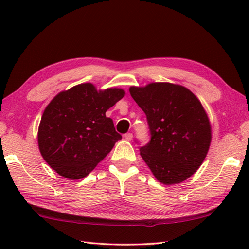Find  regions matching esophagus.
<instances>
[{
    "mask_svg": "<svg viewBox=\"0 0 249 249\" xmlns=\"http://www.w3.org/2000/svg\"><path fill=\"white\" fill-rule=\"evenodd\" d=\"M124 137H125V139H126V140L130 141L131 139H133V134H131V133H127V134H125V135H124Z\"/></svg>",
    "mask_w": 249,
    "mask_h": 249,
    "instance_id": "obj_1",
    "label": "esophagus"
}]
</instances>
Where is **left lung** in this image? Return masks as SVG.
<instances>
[{"instance_id":"8db88e82","label":"left lung","mask_w":249,"mask_h":249,"mask_svg":"<svg viewBox=\"0 0 249 249\" xmlns=\"http://www.w3.org/2000/svg\"><path fill=\"white\" fill-rule=\"evenodd\" d=\"M129 92L146 115L151 139L139 149L155 178L171 185L192 177L203 162L212 139L200 100L185 87L168 82L131 87Z\"/></svg>"}]
</instances>
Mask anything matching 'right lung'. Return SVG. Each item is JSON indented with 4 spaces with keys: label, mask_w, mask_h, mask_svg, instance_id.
<instances>
[{
    "label": "right lung",
    "mask_w": 249,
    "mask_h": 249,
    "mask_svg": "<svg viewBox=\"0 0 249 249\" xmlns=\"http://www.w3.org/2000/svg\"><path fill=\"white\" fill-rule=\"evenodd\" d=\"M124 95L116 88L97 91L92 83L57 94L46 107L37 135L46 162L66 178L87 177L122 139L106 111Z\"/></svg>",
    "instance_id": "1"
}]
</instances>
